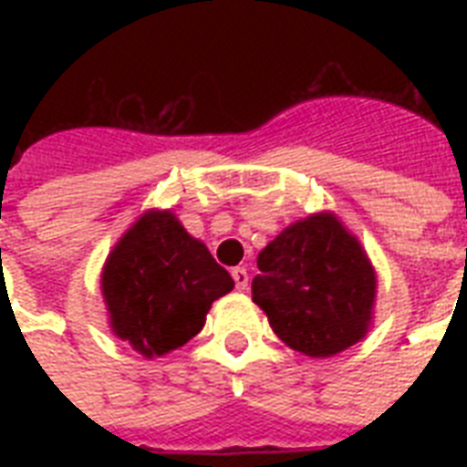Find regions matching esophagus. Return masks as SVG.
<instances>
[{"instance_id":"1","label":"esophagus","mask_w":467,"mask_h":467,"mask_svg":"<svg viewBox=\"0 0 467 467\" xmlns=\"http://www.w3.org/2000/svg\"><path fill=\"white\" fill-rule=\"evenodd\" d=\"M233 278H234V285H237V291H247L249 274L244 266H237V269H233Z\"/></svg>"}]
</instances>
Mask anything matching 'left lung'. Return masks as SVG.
I'll return each mask as SVG.
<instances>
[{
	"instance_id": "obj_1",
	"label": "left lung",
	"mask_w": 467,
	"mask_h": 467,
	"mask_svg": "<svg viewBox=\"0 0 467 467\" xmlns=\"http://www.w3.org/2000/svg\"><path fill=\"white\" fill-rule=\"evenodd\" d=\"M252 300L293 351L329 358L373 325L378 274L337 213H312L281 230L256 256Z\"/></svg>"
}]
</instances>
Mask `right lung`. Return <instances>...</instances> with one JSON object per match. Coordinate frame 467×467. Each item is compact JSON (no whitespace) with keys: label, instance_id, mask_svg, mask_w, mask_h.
Here are the masks:
<instances>
[{"label":"right lung","instance_id":"right-lung-1","mask_svg":"<svg viewBox=\"0 0 467 467\" xmlns=\"http://www.w3.org/2000/svg\"><path fill=\"white\" fill-rule=\"evenodd\" d=\"M233 276L171 211L150 208L120 234L101 269L109 327L145 358L193 339Z\"/></svg>","mask_w":467,"mask_h":467}]
</instances>
